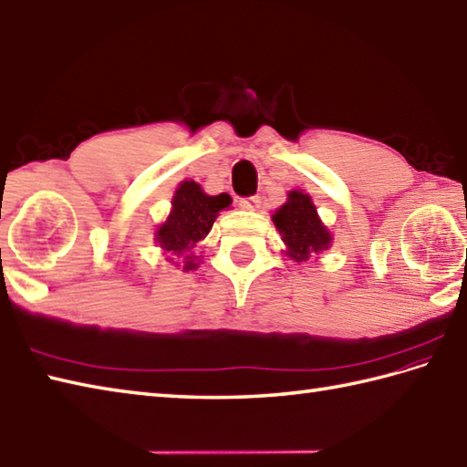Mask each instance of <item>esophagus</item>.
Listing matches in <instances>:
<instances>
[{
  "label": "esophagus",
  "instance_id": "esophagus-1",
  "mask_svg": "<svg viewBox=\"0 0 467 467\" xmlns=\"http://www.w3.org/2000/svg\"><path fill=\"white\" fill-rule=\"evenodd\" d=\"M262 199L258 195H250V197H242L240 199V207L245 209V212H255L260 207Z\"/></svg>",
  "mask_w": 467,
  "mask_h": 467
}]
</instances>
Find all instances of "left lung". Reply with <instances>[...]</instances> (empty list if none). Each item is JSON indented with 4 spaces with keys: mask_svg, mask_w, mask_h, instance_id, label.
<instances>
[{
    "mask_svg": "<svg viewBox=\"0 0 467 467\" xmlns=\"http://www.w3.org/2000/svg\"><path fill=\"white\" fill-rule=\"evenodd\" d=\"M274 223L288 245V255L296 262L308 260L330 245V234L318 220L317 207L302 192H290L288 202L274 213Z\"/></svg>",
    "mask_w": 467,
    "mask_h": 467,
    "instance_id": "1",
    "label": "left lung"
}]
</instances>
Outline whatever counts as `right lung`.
Masks as SVG:
<instances>
[{"label":"right lung","mask_w":467,"mask_h":467,"mask_svg":"<svg viewBox=\"0 0 467 467\" xmlns=\"http://www.w3.org/2000/svg\"><path fill=\"white\" fill-rule=\"evenodd\" d=\"M230 203V195H205L195 181H183L175 192L167 222L159 227L157 244L183 258V270H195V255L189 254L212 230L217 213Z\"/></svg>","instance_id":"obj_1"}]
</instances>
